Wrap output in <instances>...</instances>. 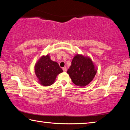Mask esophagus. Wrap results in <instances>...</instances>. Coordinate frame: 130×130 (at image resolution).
I'll return each mask as SVG.
<instances>
[{
  "instance_id": "1",
  "label": "esophagus",
  "mask_w": 130,
  "mask_h": 130,
  "mask_svg": "<svg viewBox=\"0 0 130 130\" xmlns=\"http://www.w3.org/2000/svg\"><path fill=\"white\" fill-rule=\"evenodd\" d=\"M62 70H63V72H67V68H66L65 67H63V68H62Z\"/></svg>"
}]
</instances>
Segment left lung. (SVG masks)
Here are the masks:
<instances>
[{
  "label": "left lung",
  "mask_w": 130,
  "mask_h": 130,
  "mask_svg": "<svg viewBox=\"0 0 130 130\" xmlns=\"http://www.w3.org/2000/svg\"><path fill=\"white\" fill-rule=\"evenodd\" d=\"M67 73L74 84L84 87L93 80L96 70L89 58L77 54L72 60V65L68 69Z\"/></svg>",
  "instance_id": "1"
}]
</instances>
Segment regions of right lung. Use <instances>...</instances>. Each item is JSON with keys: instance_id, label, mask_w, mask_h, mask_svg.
Wrapping results in <instances>:
<instances>
[{"instance_id": "right-lung-1", "label": "right lung", "mask_w": 130, "mask_h": 130, "mask_svg": "<svg viewBox=\"0 0 130 130\" xmlns=\"http://www.w3.org/2000/svg\"><path fill=\"white\" fill-rule=\"evenodd\" d=\"M62 72L58 63L50 60L49 55L42 57L35 66V73L39 83L44 86L53 84L56 76Z\"/></svg>"}]
</instances>
